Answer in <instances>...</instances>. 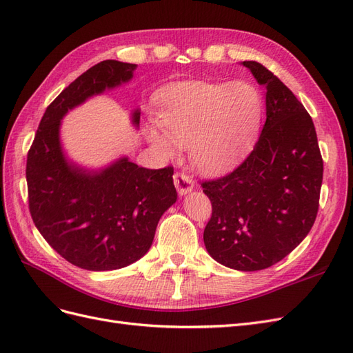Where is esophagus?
Instances as JSON below:
<instances>
[{
	"label": "esophagus",
	"instance_id": "34e87169",
	"mask_svg": "<svg viewBox=\"0 0 353 353\" xmlns=\"http://www.w3.org/2000/svg\"><path fill=\"white\" fill-rule=\"evenodd\" d=\"M174 184H175L176 190H178V193H179L181 196H185L187 193H190V191L194 188V181L191 179V178H190L187 174H184V172H176V174L174 175Z\"/></svg>",
	"mask_w": 353,
	"mask_h": 353
}]
</instances>
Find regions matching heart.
<instances>
[{
	"mask_svg": "<svg viewBox=\"0 0 353 353\" xmlns=\"http://www.w3.org/2000/svg\"><path fill=\"white\" fill-rule=\"evenodd\" d=\"M263 100L249 82H181L160 100L157 123L162 132L148 130L147 138L163 154L175 144L188 145L194 166L205 174H219L250 144L261 125Z\"/></svg>",
	"mask_w": 353,
	"mask_h": 353,
	"instance_id": "heart-1",
	"label": "heart"
}]
</instances>
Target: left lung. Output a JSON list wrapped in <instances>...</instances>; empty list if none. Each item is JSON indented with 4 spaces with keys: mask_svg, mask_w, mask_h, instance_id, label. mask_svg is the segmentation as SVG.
<instances>
[{
    "mask_svg": "<svg viewBox=\"0 0 353 353\" xmlns=\"http://www.w3.org/2000/svg\"><path fill=\"white\" fill-rule=\"evenodd\" d=\"M243 66L265 85L266 122L239 168L201 184L212 203L203 240L216 262L259 271L284 259L311 231L324 168L303 104L261 63Z\"/></svg>",
    "mask_w": 353,
    "mask_h": 353,
    "instance_id": "1",
    "label": "left lung"
}]
</instances>
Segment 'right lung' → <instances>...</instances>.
Listing matches in <instances>:
<instances>
[{
    "instance_id": "right-lung-1",
    "label": "right lung",
    "mask_w": 353,
    "mask_h": 353,
    "mask_svg": "<svg viewBox=\"0 0 353 353\" xmlns=\"http://www.w3.org/2000/svg\"><path fill=\"white\" fill-rule=\"evenodd\" d=\"M137 65L104 60L63 90L42 116L26 162L30 216L61 258L88 271H113L141 259L163 213L176 201L174 169H145L128 157L100 170L78 166L63 153L65 114L131 81ZM140 109L132 123L140 125Z\"/></svg>"
}]
</instances>
